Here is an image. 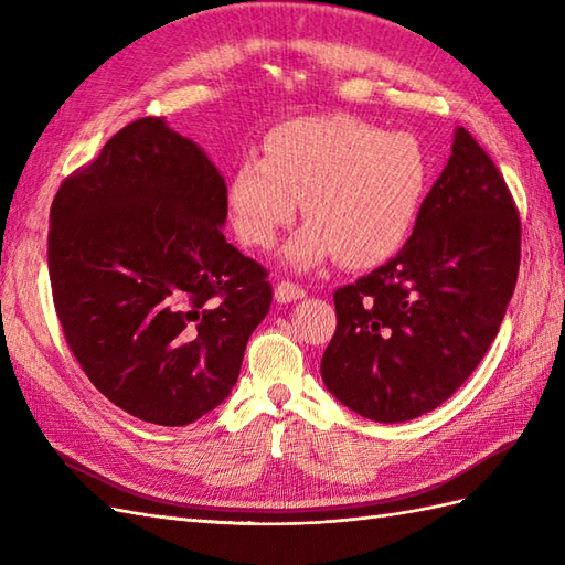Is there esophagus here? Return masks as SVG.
<instances>
[{"mask_svg": "<svg viewBox=\"0 0 565 565\" xmlns=\"http://www.w3.org/2000/svg\"><path fill=\"white\" fill-rule=\"evenodd\" d=\"M274 296H277L279 302H296L300 298H306V288L296 281L284 279L277 284V291H274Z\"/></svg>", "mask_w": 565, "mask_h": 565, "instance_id": "obj_1", "label": "esophagus"}]
</instances>
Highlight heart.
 Segmentation results:
<instances>
[{
    "mask_svg": "<svg viewBox=\"0 0 565 565\" xmlns=\"http://www.w3.org/2000/svg\"><path fill=\"white\" fill-rule=\"evenodd\" d=\"M431 183L423 140L355 117H308L271 128L263 159L248 154L226 183L238 238L267 250L296 220L308 226L288 243V263L310 267L337 255L353 269L394 257L420 220Z\"/></svg>",
    "mask_w": 565,
    "mask_h": 565,
    "instance_id": "1",
    "label": "heart"
}]
</instances>
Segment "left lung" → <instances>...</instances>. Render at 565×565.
<instances>
[{
	"instance_id": "8db88e82",
	"label": "left lung",
	"mask_w": 565,
	"mask_h": 565,
	"mask_svg": "<svg viewBox=\"0 0 565 565\" xmlns=\"http://www.w3.org/2000/svg\"><path fill=\"white\" fill-rule=\"evenodd\" d=\"M520 267V214L466 128L403 250L334 291L322 380L374 423H406L451 396L497 339Z\"/></svg>"
}]
</instances>
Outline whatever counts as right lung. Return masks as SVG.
Returning a JSON list of instances; mask_svg holds the SVG:
<instances>
[{"label": "right lung", "mask_w": 565, "mask_h": 565, "mask_svg": "<svg viewBox=\"0 0 565 565\" xmlns=\"http://www.w3.org/2000/svg\"><path fill=\"white\" fill-rule=\"evenodd\" d=\"M226 183L162 117L114 134L50 210L47 265L71 353L99 394L183 427L231 394L271 306L269 271L226 243Z\"/></svg>", "instance_id": "1"}]
</instances>
